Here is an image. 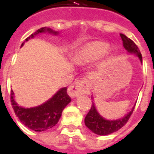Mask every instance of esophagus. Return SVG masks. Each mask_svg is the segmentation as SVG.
<instances>
[{
  "instance_id": "esophagus-1",
  "label": "esophagus",
  "mask_w": 154,
  "mask_h": 154,
  "mask_svg": "<svg viewBox=\"0 0 154 154\" xmlns=\"http://www.w3.org/2000/svg\"><path fill=\"white\" fill-rule=\"evenodd\" d=\"M67 93L72 98L83 94H87V95L90 94V86L88 82L86 79L75 82L69 87L67 90Z\"/></svg>"
}]
</instances>
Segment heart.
Masks as SVG:
<instances>
[{"label":"heart","instance_id":"obj_1","mask_svg":"<svg viewBox=\"0 0 154 154\" xmlns=\"http://www.w3.org/2000/svg\"><path fill=\"white\" fill-rule=\"evenodd\" d=\"M110 49L109 44L103 42H92L81 48L76 55V61L79 63H88L99 59Z\"/></svg>","mask_w":154,"mask_h":154}]
</instances>
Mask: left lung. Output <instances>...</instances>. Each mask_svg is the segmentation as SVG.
<instances>
[{
    "label": "left lung",
    "mask_w": 154,
    "mask_h": 154,
    "mask_svg": "<svg viewBox=\"0 0 154 154\" xmlns=\"http://www.w3.org/2000/svg\"><path fill=\"white\" fill-rule=\"evenodd\" d=\"M120 37L122 38L123 45L126 50L129 53L136 54L140 61L142 62V54L140 53L138 46L134 43V41L126 37L123 34H120ZM133 111H134V108L128 115H126L122 119H117V120H106L98 114L93 104L85 118V125L88 129L97 134L107 135L121 129L128 122Z\"/></svg>",
    "instance_id": "8db88e82"
}]
</instances>
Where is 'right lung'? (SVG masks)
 I'll use <instances>...</instances> for the list:
<instances>
[{
  "instance_id": "add662e5",
  "label": "right lung",
  "mask_w": 154,
  "mask_h": 154,
  "mask_svg": "<svg viewBox=\"0 0 154 154\" xmlns=\"http://www.w3.org/2000/svg\"><path fill=\"white\" fill-rule=\"evenodd\" d=\"M44 31L56 34L57 32H53L51 29L40 28L25 40L28 41L30 38H33L34 35H36ZM24 43L22 44V45ZM21 45V46H22ZM67 88L63 87L57 91L54 97L39 106L33 108H23L19 106L14 100L13 91H11V102L14 109L15 115L29 129L35 130L37 132L45 131L48 129L53 128L57 125L60 119L63 110L71 101L70 97L67 95Z\"/></svg>"
}]
</instances>
